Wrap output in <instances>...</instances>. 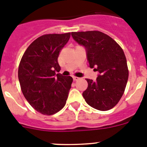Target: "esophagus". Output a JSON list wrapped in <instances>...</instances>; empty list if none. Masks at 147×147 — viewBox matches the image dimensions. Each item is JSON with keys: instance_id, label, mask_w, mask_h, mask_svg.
I'll use <instances>...</instances> for the list:
<instances>
[{"instance_id": "esophagus-1", "label": "esophagus", "mask_w": 147, "mask_h": 147, "mask_svg": "<svg viewBox=\"0 0 147 147\" xmlns=\"http://www.w3.org/2000/svg\"><path fill=\"white\" fill-rule=\"evenodd\" d=\"M73 80H74V81H77V80H80V78L76 77V76H74V77H73Z\"/></svg>"}]
</instances>
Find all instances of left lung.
<instances>
[{
    "mask_svg": "<svg viewBox=\"0 0 147 147\" xmlns=\"http://www.w3.org/2000/svg\"><path fill=\"white\" fill-rule=\"evenodd\" d=\"M73 38L87 51L90 67L99 73L96 80L87 79L82 93L90 107L102 111L112 109L124 94L129 71L123 49L113 38L98 31L72 32Z\"/></svg>",
    "mask_w": 147,
    "mask_h": 147,
    "instance_id": "left-lung-1",
    "label": "left lung"
}]
</instances>
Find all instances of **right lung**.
<instances>
[{"label":"right lung","instance_id":"1","mask_svg":"<svg viewBox=\"0 0 147 147\" xmlns=\"http://www.w3.org/2000/svg\"><path fill=\"white\" fill-rule=\"evenodd\" d=\"M71 33L49 34L30 44L20 60L18 79L30 105L46 115L57 113L66 104L73 78L57 74L59 52Z\"/></svg>","mask_w":147,"mask_h":147}]
</instances>
